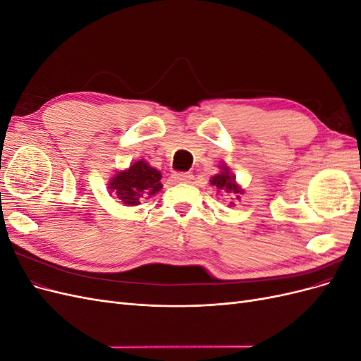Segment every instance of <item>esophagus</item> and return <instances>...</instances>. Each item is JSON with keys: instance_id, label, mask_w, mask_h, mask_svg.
<instances>
[{"instance_id": "obj_1", "label": "esophagus", "mask_w": 361, "mask_h": 361, "mask_svg": "<svg viewBox=\"0 0 361 361\" xmlns=\"http://www.w3.org/2000/svg\"><path fill=\"white\" fill-rule=\"evenodd\" d=\"M173 179L176 182L187 183L192 179V174H190V173H176V174H173Z\"/></svg>"}]
</instances>
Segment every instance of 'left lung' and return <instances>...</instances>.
Masks as SVG:
<instances>
[{"label":"left lung","instance_id":"obj_1","mask_svg":"<svg viewBox=\"0 0 361 361\" xmlns=\"http://www.w3.org/2000/svg\"><path fill=\"white\" fill-rule=\"evenodd\" d=\"M209 183L212 187H215L218 190V192H228L235 195L236 200H241V194H244V190L241 188V185L236 182L235 174L231 173V169H228L226 164L220 166V173H216L215 176H212L209 179ZM235 203L231 202V206H233Z\"/></svg>","mask_w":361,"mask_h":361}]
</instances>
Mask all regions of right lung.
I'll return each mask as SVG.
<instances>
[{
    "label": "right lung",
    "instance_id": "obj_1",
    "mask_svg": "<svg viewBox=\"0 0 361 361\" xmlns=\"http://www.w3.org/2000/svg\"><path fill=\"white\" fill-rule=\"evenodd\" d=\"M161 171L145 159L130 164L125 170L116 171L108 180V191L125 206H138L162 190Z\"/></svg>",
    "mask_w": 361,
    "mask_h": 361
}]
</instances>
